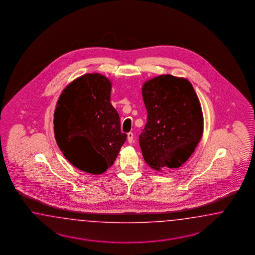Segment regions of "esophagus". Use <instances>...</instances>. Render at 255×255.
<instances>
[{
    "instance_id": "1",
    "label": "esophagus",
    "mask_w": 255,
    "mask_h": 255,
    "mask_svg": "<svg viewBox=\"0 0 255 255\" xmlns=\"http://www.w3.org/2000/svg\"><path fill=\"white\" fill-rule=\"evenodd\" d=\"M127 139H128V142H129V143H132V142H133V133H132V132H128Z\"/></svg>"
}]
</instances>
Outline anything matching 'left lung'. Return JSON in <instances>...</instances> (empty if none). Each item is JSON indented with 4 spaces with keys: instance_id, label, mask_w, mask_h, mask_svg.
Instances as JSON below:
<instances>
[{
    "instance_id": "1",
    "label": "left lung",
    "mask_w": 255,
    "mask_h": 255,
    "mask_svg": "<svg viewBox=\"0 0 255 255\" xmlns=\"http://www.w3.org/2000/svg\"><path fill=\"white\" fill-rule=\"evenodd\" d=\"M147 121L139 135L145 162L153 169L178 168L203 134L200 102L189 80L162 75L142 88Z\"/></svg>"
}]
</instances>
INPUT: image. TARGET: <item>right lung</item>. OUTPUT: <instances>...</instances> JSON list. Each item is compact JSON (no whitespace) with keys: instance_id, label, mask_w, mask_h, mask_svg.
I'll return each instance as SVG.
<instances>
[{"instance_id":"add662e5","label":"right lung","mask_w":255,"mask_h":255,"mask_svg":"<svg viewBox=\"0 0 255 255\" xmlns=\"http://www.w3.org/2000/svg\"><path fill=\"white\" fill-rule=\"evenodd\" d=\"M110 93L107 77L86 74L62 91L55 109V139L60 149L74 166L93 175L114 163L127 137L121 131Z\"/></svg>"}]
</instances>
